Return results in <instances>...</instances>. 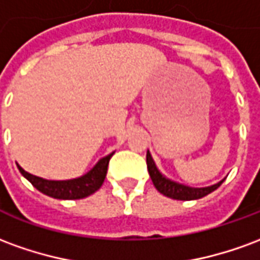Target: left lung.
Here are the masks:
<instances>
[{"mask_svg":"<svg viewBox=\"0 0 260 260\" xmlns=\"http://www.w3.org/2000/svg\"><path fill=\"white\" fill-rule=\"evenodd\" d=\"M146 163H147V171H149V175L153 181V185L156 186L160 193H163L164 196L167 198H171V199H177V201H195V199H201L203 196L209 195L210 192L216 191L218 186L223 184L221 180L218 181L217 184H213L210 186H203V188H195V186H188L184 185V184H180L177 181L171 180L157 169V166L153 160L152 154L147 150L146 153Z\"/></svg>","mask_w":260,"mask_h":260,"instance_id":"8db88e82","label":"left lung"}]
</instances>
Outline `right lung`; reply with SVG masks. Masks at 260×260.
I'll list each match as a JSON object with an SVG mask.
<instances>
[{
	"instance_id": "right-lung-1",
	"label": "right lung",
	"mask_w": 260,
	"mask_h": 260,
	"mask_svg": "<svg viewBox=\"0 0 260 260\" xmlns=\"http://www.w3.org/2000/svg\"><path fill=\"white\" fill-rule=\"evenodd\" d=\"M113 154L114 152L107 154L106 157L100 158L90 171H87L86 174L80 175L78 178H72V180H46V178L36 177V175L27 173L18 163L16 166L19 169L20 174L44 195L51 196L55 199L72 201V199H83L86 196L94 193L97 189H100V186L103 185L104 178L107 175L108 161Z\"/></svg>"
}]
</instances>
